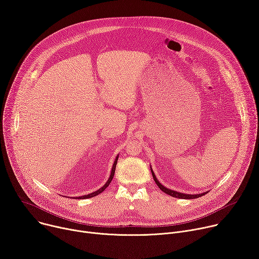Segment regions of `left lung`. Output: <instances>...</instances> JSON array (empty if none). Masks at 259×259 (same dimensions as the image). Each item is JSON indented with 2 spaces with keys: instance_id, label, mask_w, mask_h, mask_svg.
<instances>
[{
  "instance_id": "left-lung-1",
  "label": "left lung",
  "mask_w": 259,
  "mask_h": 259,
  "mask_svg": "<svg viewBox=\"0 0 259 259\" xmlns=\"http://www.w3.org/2000/svg\"><path fill=\"white\" fill-rule=\"evenodd\" d=\"M150 169H151V166H150ZM151 173H152V177H153L155 184L157 185V187L160 188L164 193H166V194H168V195H170L172 197L180 198V199H196V198L201 197V196H203V195H205L207 193V192H204V193H200V194H186V193H181V192H177V191H173L171 189H168V188L164 187L160 182L157 181V178H156L154 172L152 171V169H151Z\"/></svg>"
}]
</instances>
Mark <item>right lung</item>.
I'll return each mask as SVG.
<instances>
[{
	"label": "right lung",
	"instance_id": "obj_1",
	"mask_svg": "<svg viewBox=\"0 0 259 259\" xmlns=\"http://www.w3.org/2000/svg\"><path fill=\"white\" fill-rule=\"evenodd\" d=\"M118 156H119V155L116 156L115 161H114V163H113V167H112V170H111V173H110L109 180L107 181V183H106L101 189H98L97 191H95V192H93V193H90V194H88V195H83V196H78V197H72V198H73V199H87V198H92V197H94V196H96V195H98V194H101L102 192H104V191L108 188V186L111 184V182H112V180H113V176H114L115 169H116V165H117V161H118Z\"/></svg>",
	"mask_w": 259,
	"mask_h": 259
}]
</instances>
